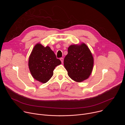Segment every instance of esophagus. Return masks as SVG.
Returning a JSON list of instances; mask_svg holds the SVG:
<instances>
[{
  "instance_id": "34e87169",
  "label": "esophagus",
  "mask_w": 125,
  "mask_h": 125,
  "mask_svg": "<svg viewBox=\"0 0 125 125\" xmlns=\"http://www.w3.org/2000/svg\"><path fill=\"white\" fill-rule=\"evenodd\" d=\"M60 59L61 62L63 63V60H64V59H63V58H61Z\"/></svg>"
}]
</instances>
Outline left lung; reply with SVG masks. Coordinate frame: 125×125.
I'll list each match as a JSON object with an SVG mask.
<instances>
[{"label": "left lung", "mask_w": 125, "mask_h": 125, "mask_svg": "<svg viewBox=\"0 0 125 125\" xmlns=\"http://www.w3.org/2000/svg\"><path fill=\"white\" fill-rule=\"evenodd\" d=\"M94 57L84 43L71 45L68 54L64 59V65L69 77L77 82H81L91 75L94 66Z\"/></svg>", "instance_id": "obj_1"}]
</instances>
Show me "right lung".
<instances>
[{
    "label": "right lung",
    "instance_id": "right-lung-1",
    "mask_svg": "<svg viewBox=\"0 0 125 125\" xmlns=\"http://www.w3.org/2000/svg\"><path fill=\"white\" fill-rule=\"evenodd\" d=\"M61 64V61L48 46L41 43L35 45L29 57V68L32 77L40 82L46 83L52 77L53 70Z\"/></svg>",
    "mask_w": 125,
    "mask_h": 125
}]
</instances>
